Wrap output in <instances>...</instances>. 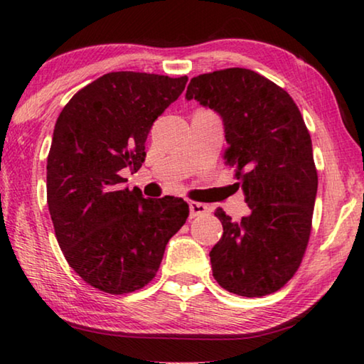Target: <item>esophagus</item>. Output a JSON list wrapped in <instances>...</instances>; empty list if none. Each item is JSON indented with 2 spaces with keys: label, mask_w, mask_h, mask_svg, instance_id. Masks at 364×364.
Masks as SVG:
<instances>
[{
  "label": "esophagus",
  "mask_w": 364,
  "mask_h": 364,
  "mask_svg": "<svg viewBox=\"0 0 364 364\" xmlns=\"http://www.w3.org/2000/svg\"><path fill=\"white\" fill-rule=\"evenodd\" d=\"M210 212V208L205 204H200V202H189V217L196 218V217H202Z\"/></svg>",
  "instance_id": "1"
}]
</instances>
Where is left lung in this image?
<instances>
[{"mask_svg":"<svg viewBox=\"0 0 364 364\" xmlns=\"http://www.w3.org/2000/svg\"><path fill=\"white\" fill-rule=\"evenodd\" d=\"M186 100L223 120L225 160L250 207L239 223L217 208L223 236L210 250L213 278L242 297H262L299 269L311 231L318 173L299 107L278 85L249 69L194 77Z\"/></svg>","mask_w":364,"mask_h":364,"instance_id":"left-lung-1","label":"left lung"}]
</instances>
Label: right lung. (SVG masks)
Listing matches in <instances>:
<instances>
[{
  "mask_svg": "<svg viewBox=\"0 0 364 364\" xmlns=\"http://www.w3.org/2000/svg\"><path fill=\"white\" fill-rule=\"evenodd\" d=\"M188 77L110 72L73 95L59 114L46 165V194L65 260L107 294L144 287L170 237L186 223L178 197L144 199L122 188L138 171L152 123L175 102Z\"/></svg>",
  "mask_w": 364,
  "mask_h": 364,
  "instance_id": "add662e5",
  "label": "right lung"
}]
</instances>
